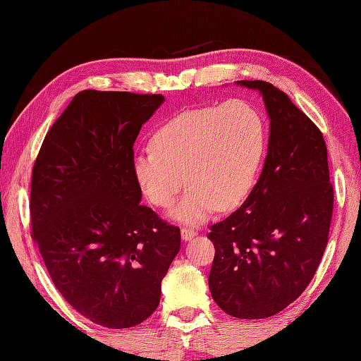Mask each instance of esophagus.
Returning <instances> with one entry per match:
<instances>
[{"label":"esophagus","instance_id":"obj_1","mask_svg":"<svg viewBox=\"0 0 361 361\" xmlns=\"http://www.w3.org/2000/svg\"><path fill=\"white\" fill-rule=\"evenodd\" d=\"M195 235L197 233H195L194 228H186V227L181 228V240L183 241H191Z\"/></svg>","mask_w":361,"mask_h":361}]
</instances>
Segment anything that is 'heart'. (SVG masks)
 Returning a JSON list of instances; mask_svg holds the SVG:
<instances>
[{"mask_svg":"<svg viewBox=\"0 0 361 361\" xmlns=\"http://www.w3.org/2000/svg\"><path fill=\"white\" fill-rule=\"evenodd\" d=\"M267 148L264 116L252 104L231 99L176 114L156 129L153 148L130 161L140 191L154 207L172 205L185 180L186 194L170 209L180 224L197 226L216 209H233L254 189Z\"/></svg>","mask_w":361,"mask_h":361,"instance_id":"obj_1","label":"heart"}]
</instances>
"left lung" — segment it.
<instances>
[{"instance_id": "1", "label": "left lung", "mask_w": 361, "mask_h": 361, "mask_svg": "<svg viewBox=\"0 0 361 361\" xmlns=\"http://www.w3.org/2000/svg\"><path fill=\"white\" fill-rule=\"evenodd\" d=\"M270 118L264 169L237 212L212 226V297L238 319L271 317L311 283L329 243L333 214L326 145L319 128L283 91L262 80Z\"/></svg>"}]
</instances>
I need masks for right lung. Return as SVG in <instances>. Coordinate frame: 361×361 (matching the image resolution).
I'll use <instances>...</instances> for the list:
<instances>
[{"label":"right lung","instance_id":"1","mask_svg":"<svg viewBox=\"0 0 361 361\" xmlns=\"http://www.w3.org/2000/svg\"><path fill=\"white\" fill-rule=\"evenodd\" d=\"M161 94L85 90L45 135L32 169L31 226L51 281L91 322L147 320L180 251V228L142 205L134 142Z\"/></svg>","mask_w":361,"mask_h":361}]
</instances>
